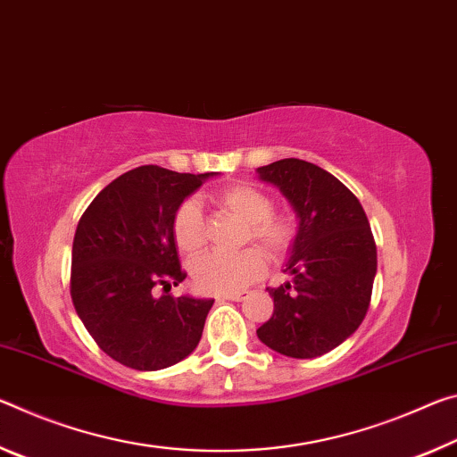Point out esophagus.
I'll list each match as a JSON object with an SVG mask.
<instances>
[{"instance_id":"esophagus-1","label":"esophagus","mask_w":457,"mask_h":457,"mask_svg":"<svg viewBox=\"0 0 457 457\" xmlns=\"http://www.w3.org/2000/svg\"><path fill=\"white\" fill-rule=\"evenodd\" d=\"M220 299H228V302H243L245 299V291H238V294H224V295H219Z\"/></svg>"}]
</instances>
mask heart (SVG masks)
Here are the masks:
<instances>
[{"mask_svg":"<svg viewBox=\"0 0 457 457\" xmlns=\"http://www.w3.org/2000/svg\"><path fill=\"white\" fill-rule=\"evenodd\" d=\"M216 204L246 222L245 243L255 241L267 255L281 257L294 245L295 220L273 212V200L249 184H235L216 196ZM171 235L178 249L194 255L204 245V219L196 200H186L171 219ZM267 261L259 249H245L237 255L206 253L192 261V279L208 294H237L265 275Z\"/></svg>","mask_w":457,"mask_h":457,"instance_id":"1","label":"heart"}]
</instances>
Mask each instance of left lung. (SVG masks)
<instances>
[{
	"label": "left lung",
	"instance_id": "obj_1",
	"mask_svg": "<svg viewBox=\"0 0 457 457\" xmlns=\"http://www.w3.org/2000/svg\"><path fill=\"white\" fill-rule=\"evenodd\" d=\"M294 208L297 235L283 273L269 287L273 316L259 340L289 358H316L362 324L377 275V245L361 202L330 171L287 158L257 168Z\"/></svg>",
	"mask_w": 457,
	"mask_h": 457
}]
</instances>
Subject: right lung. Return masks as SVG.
I'll use <instances>...</instances> for the list:
<instances>
[{
	"label": "right lung",
	"mask_w": 457,
	"mask_h": 457,
	"mask_svg": "<svg viewBox=\"0 0 457 457\" xmlns=\"http://www.w3.org/2000/svg\"><path fill=\"white\" fill-rule=\"evenodd\" d=\"M206 174L141 166L103 188L79 220L71 295L104 354L136 370H162L198 346L214 299L168 291L186 279L171 219ZM162 287L164 294L154 295Z\"/></svg>",
	"instance_id": "obj_1"
}]
</instances>
